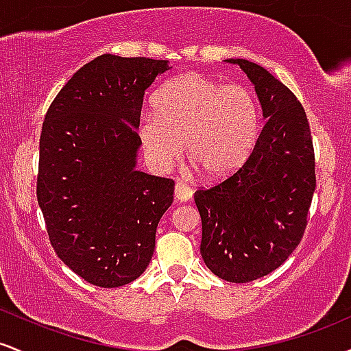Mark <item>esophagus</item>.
I'll return each instance as SVG.
<instances>
[{
	"label": "esophagus",
	"mask_w": 351,
	"mask_h": 351,
	"mask_svg": "<svg viewBox=\"0 0 351 351\" xmlns=\"http://www.w3.org/2000/svg\"><path fill=\"white\" fill-rule=\"evenodd\" d=\"M193 196V189L188 186L186 183H183V181H178V183L175 184V198L178 201H188L191 199Z\"/></svg>",
	"instance_id": "esophagus-1"
}]
</instances>
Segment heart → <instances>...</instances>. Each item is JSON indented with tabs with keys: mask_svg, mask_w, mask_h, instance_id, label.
<instances>
[{
	"mask_svg": "<svg viewBox=\"0 0 351 351\" xmlns=\"http://www.w3.org/2000/svg\"><path fill=\"white\" fill-rule=\"evenodd\" d=\"M261 106L241 84H224L198 72L181 74L155 97V114L138 123L143 152L153 167L165 170L188 156L208 178L219 180L243 167L257 142Z\"/></svg>",
	"mask_w": 351,
	"mask_h": 351,
	"instance_id": "heart-1",
	"label": "heart"
}]
</instances>
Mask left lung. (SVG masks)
<instances>
[{
  "label": "left lung",
  "mask_w": 351,
  "mask_h": 351,
  "mask_svg": "<svg viewBox=\"0 0 351 351\" xmlns=\"http://www.w3.org/2000/svg\"><path fill=\"white\" fill-rule=\"evenodd\" d=\"M251 79L265 123L251 155L226 180L201 188V256L219 279L245 284L287 261L304 236L312 204L315 153L304 107L264 67L228 59Z\"/></svg>",
  "instance_id": "1"
}]
</instances>
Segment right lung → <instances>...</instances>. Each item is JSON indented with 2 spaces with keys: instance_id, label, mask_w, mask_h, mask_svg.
Instances as JSON below:
<instances>
[{
  "instance_id": "1",
  "label": "right lung",
  "mask_w": 351,
  "mask_h": 351,
  "mask_svg": "<svg viewBox=\"0 0 351 351\" xmlns=\"http://www.w3.org/2000/svg\"><path fill=\"white\" fill-rule=\"evenodd\" d=\"M168 69V60L99 56L44 117L36 195L51 245L97 287L142 276L173 203L175 181L135 170L145 90Z\"/></svg>"
}]
</instances>
